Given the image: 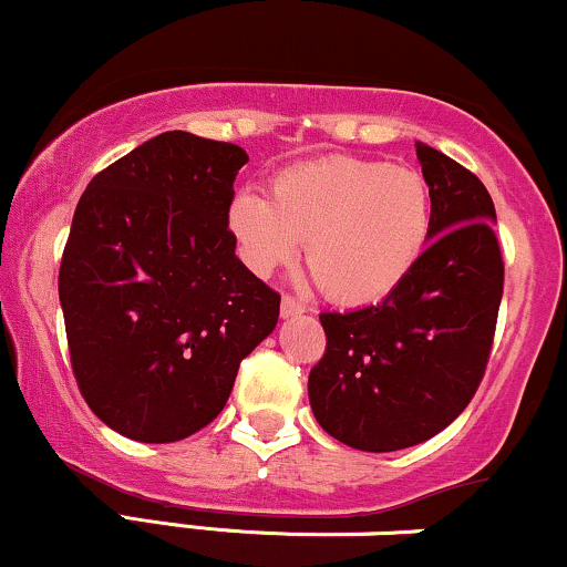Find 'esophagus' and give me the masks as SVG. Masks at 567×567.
I'll list each match as a JSON object with an SVG mask.
<instances>
[{"mask_svg":"<svg viewBox=\"0 0 567 567\" xmlns=\"http://www.w3.org/2000/svg\"><path fill=\"white\" fill-rule=\"evenodd\" d=\"M305 312V305L299 302L295 297H284L281 299V316L284 318H295V316H302Z\"/></svg>","mask_w":567,"mask_h":567,"instance_id":"obj_1","label":"esophagus"}]
</instances>
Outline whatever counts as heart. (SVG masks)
Listing matches in <instances>:
<instances>
[{"mask_svg": "<svg viewBox=\"0 0 567 567\" xmlns=\"http://www.w3.org/2000/svg\"><path fill=\"white\" fill-rule=\"evenodd\" d=\"M228 225L257 276L289 262L302 241L305 265L331 302L374 305L427 249L432 196L414 169L331 153L278 172L270 202L238 193Z\"/></svg>", "mask_w": 567, "mask_h": 567, "instance_id": "1", "label": "heart"}]
</instances>
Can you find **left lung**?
I'll list each match as a JSON object with an SVG mask.
<instances>
[{
    "label": "left lung",
    "instance_id": "obj_1",
    "mask_svg": "<svg viewBox=\"0 0 567 567\" xmlns=\"http://www.w3.org/2000/svg\"><path fill=\"white\" fill-rule=\"evenodd\" d=\"M416 156L432 196L430 246L379 305L321 312L326 352L308 379L318 424L371 454L430 441L467 409L504 291L494 198L481 177L424 143Z\"/></svg>",
    "mask_w": 567,
    "mask_h": 567
}]
</instances>
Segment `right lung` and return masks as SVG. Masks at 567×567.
Returning a JSON list of instances; mask_svg holds the SVG:
<instances>
[{"instance_id": "right-lung-1", "label": "right lung", "mask_w": 567, "mask_h": 567, "mask_svg": "<svg viewBox=\"0 0 567 567\" xmlns=\"http://www.w3.org/2000/svg\"><path fill=\"white\" fill-rule=\"evenodd\" d=\"M246 162L233 143L164 132L79 198L58 295L79 392L118 435L175 443L206 427L276 329L281 295L228 228Z\"/></svg>"}]
</instances>
